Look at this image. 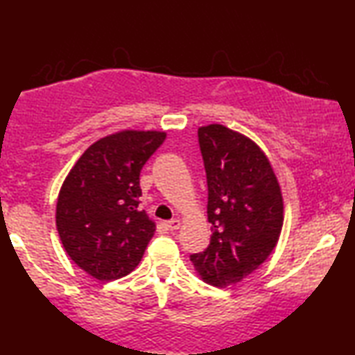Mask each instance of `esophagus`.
I'll return each instance as SVG.
<instances>
[{"mask_svg": "<svg viewBox=\"0 0 355 355\" xmlns=\"http://www.w3.org/2000/svg\"><path fill=\"white\" fill-rule=\"evenodd\" d=\"M164 225H166V227H168L169 231H176V230H179V226H181V221H179L178 218H173V220L166 221V223H164Z\"/></svg>", "mask_w": 355, "mask_h": 355, "instance_id": "esophagus-1", "label": "esophagus"}]
</instances>
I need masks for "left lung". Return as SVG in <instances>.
I'll return each mask as SVG.
<instances>
[{"instance_id":"1","label":"left lung","mask_w":355,"mask_h":355,"mask_svg":"<svg viewBox=\"0 0 355 355\" xmlns=\"http://www.w3.org/2000/svg\"><path fill=\"white\" fill-rule=\"evenodd\" d=\"M207 173L210 245L191 255L208 284H236L273 252L283 227V196L259 145L221 124L198 129Z\"/></svg>"}]
</instances>
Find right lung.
Segmentation results:
<instances>
[{"label": "right lung", "mask_w": 355, "mask_h": 355, "mask_svg": "<svg viewBox=\"0 0 355 355\" xmlns=\"http://www.w3.org/2000/svg\"><path fill=\"white\" fill-rule=\"evenodd\" d=\"M157 130H123L100 139L77 159L56 203V227L71 260L100 281L129 275L153 237L139 210L140 171L164 142Z\"/></svg>", "instance_id": "1"}]
</instances>
